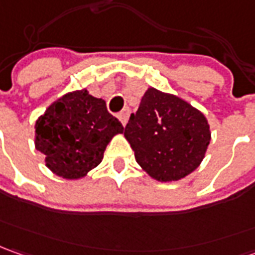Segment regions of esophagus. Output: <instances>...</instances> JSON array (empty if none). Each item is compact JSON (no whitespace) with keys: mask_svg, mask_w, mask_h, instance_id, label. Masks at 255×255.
I'll list each match as a JSON object with an SVG mask.
<instances>
[{"mask_svg":"<svg viewBox=\"0 0 255 255\" xmlns=\"http://www.w3.org/2000/svg\"><path fill=\"white\" fill-rule=\"evenodd\" d=\"M128 117H129V110H128V109H124V110L121 111V113L119 114V119L123 126H126V124H127Z\"/></svg>","mask_w":255,"mask_h":255,"instance_id":"esophagus-1","label":"esophagus"}]
</instances>
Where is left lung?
<instances>
[{
	"label": "left lung",
	"instance_id": "8db88e82",
	"mask_svg": "<svg viewBox=\"0 0 255 255\" xmlns=\"http://www.w3.org/2000/svg\"><path fill=\"white\" fill-rule=\"evenodd\" d=\"M124 136L142 171L155 180L175 182L202 163L212 132L205 114L190 103L148 87Z\"/></svg>",
	"mask_w": 255,
	"mask_h": 255
}]
</instances>
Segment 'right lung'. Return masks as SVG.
Returning <instances> with one entry per match:
<instances>
[{
	"instance_id": "right-lung-1",
	"label": "right lung",
	"mask_w": 255,
	"mask_h": 255,
	"mask_svg": "<svg viewBox=\"0 0 255 255\" xmlns=\"http://www.w3.org/2000/svg\"><path fill=\"white\" fill-rule=\"evenodd\" d=\"M124 127L107 111L106 101L87 89L63 94L35 123V148L63 179L84 178L103 161L106 146Z\"/></svg>"
}]
</instances>
